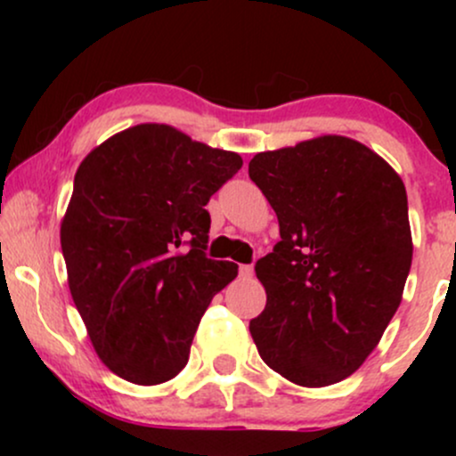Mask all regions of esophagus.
Instances as JSON below:
<instances>
[{"label":"esophagus","mask_w":456,"mask_h":456,"mask_svg":"<svg viewBox=\"0 0 456 456\" xmlns=\"http://www.w3.org/2000/svg\"><path fill=\"white\" fill-rule=\"evenodd\" d=\"M240 276H242V279H250V276H253V265L250 264L240 265Z\"/></svg>","instance_id":"obj_1"}]
</instances>
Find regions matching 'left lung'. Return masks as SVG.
Returning a JSON list of instances; mask_svg holds the SVG:
<instances>
[{"instance_id":"1","label":"left lung","mask_w":456,"mask_h":456,"mask_svg":"<svg viewBox=\"0 0 456 456\" xmlns=\"http://www.w3.org/2000/svg\"><path fill=\"white\" fill-rule=\"evenodd\" d=\"M248 175L281 242L255 264L268 302L250 319L264 362L319 388L354 373L401 305L411 268L407 192L395 169L347 137L261 151Z\"/></svg>"}]
</instances>
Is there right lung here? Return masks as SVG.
Instances as JSON below:
<instances>
[{
    "instance_id": "obj_1",
    "label": "right lung",
    "mask_w": 456,
    "mask_h": 456,
    "mask_svg": "<svg viewBox=\"0 0 456 456\" xmlns=\"http://www.w3.org/2000/svg\"><path fill=\"white\" fill-rule=\"evenodd\" d=\"M240 167L235 151L139 124L77 169L61 223L68 285L94 349L122 379L175 378L212 297L238 276L206 255V206Z\"/></svg>"
}]
</instances>
